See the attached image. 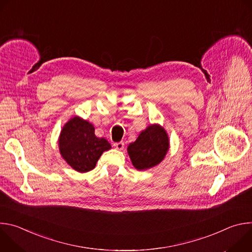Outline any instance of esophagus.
<instances>
[{
    "instance_id": "34e87169",
    "label": "esophagus",
    "mask_w": 252,
    "mask_h": 252,
    "mask_svg": "<svg viewBox=\"0 0 252 252\" xmlns=\"http://www.w3.org/2000/svg\"><path fill=\"white\" fill-rule=\"evenodd\" d=\"M114 147L118 150V151H123L125 149V143L123 141H120V142H116L114 143Z\"/></svg>"
}]
</instances>
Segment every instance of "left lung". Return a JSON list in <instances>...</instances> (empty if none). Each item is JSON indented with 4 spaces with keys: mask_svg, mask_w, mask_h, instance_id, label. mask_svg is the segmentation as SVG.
<instances>
[{
    "mask_svg": "<svg viewBox=\"0 0 252 252\" xmlns=\"http://www.w3.org/2000/svg\"><path fill=\"white\" fill-rule=\"evenodd\" d=\"M168 149L169 138L166 131L155 124L142 130L135 141L129 143L127 154L136 169L145 170L158 165L164 158Z\"/></svg>",
    "mask_w": 252,
    "mask_h": 252,
    "instance_id": "1",
    "label": "left lung"
}]
</instances>
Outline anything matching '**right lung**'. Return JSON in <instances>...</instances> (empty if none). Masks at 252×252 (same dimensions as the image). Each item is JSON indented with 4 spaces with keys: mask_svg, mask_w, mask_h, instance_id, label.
<instances>
[{
    "mask_svg": "<svg viewBox=\"0 0 252 252\" xmlns=\"http://www.w3.org/2000/svg\"><path fill=\"white\" fill-rule=\"evenodd\" d=\"M59 148L69 166L79 172H88L94 168L101 154L111 150L112 146L105 138L95 136L91 123L76 116L63 126Z\"/></svg>",
    "mask_w": 252,
    "mask_h": 252,
    "instance_id": "obj_1",
    "label": "right lung"
}]
</instances>
